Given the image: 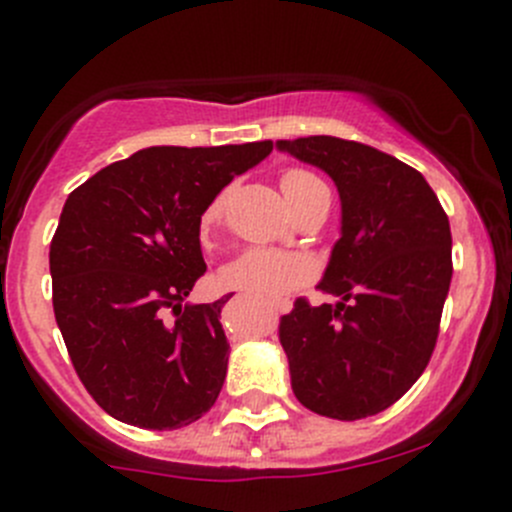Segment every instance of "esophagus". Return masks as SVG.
Returning a JSON list of instances; mask_svg holds the SVG:
<instances>
[{"instance_id":"esophagus-1","label":"esophagus","mask_w":512,"mask_h":512,"mask_svg":"<svg viewBox=\"0 0 512 512\" xmlns=\"http://www.w3.org/2000/svg\"><path fill=\"white\" fill-rule=\"evenodd\" d=\"M290 302H287V300H282V302H275V310L277 312H290Z\"/></svg>"}]
</instances>
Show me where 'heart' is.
Instances as JSON below:
<instances>
[{
  "label": "heart",
  "mask_w": 512,
  "mask_h": 512,
  "mask_svg": "<svg viewBox=\"0 0 512 512\" xmlns=\"http://www.w3.org/2000/svg\"><path fill=\"white\" fill-rule=\"evenodd\" d=\"M282 195L287 197L292 210H300L305 202H310L312 197L325 195L327 187L317 180L315 175L305 170H287L280 177ZM222 210H225V195H217L210 205L205 207L200 217V235L207 237L217 227V222L222 220ZM310 262L300 255H290V252L280 250H255L242 252L240 257L230 262V265L222 270V282L232 290L250 292L255 297H282L290 290H295L297 285L310 277Z\"/></svg>",
  "instance_id": "obj_1"
}]
</instances>
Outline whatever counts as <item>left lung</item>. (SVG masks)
Returning <instances> with one entry per match:
<instances>
[{"label":"left lung","mask_w":512,"mask_h":512,"mask_svg":"<svg viewBox=\"0 0 512 512\" xmlns=\"http://www.w3.org/2000/svg\"><path fill=\"white\" fill-rule=\"evenodd\" d=\"M277 150L327 172L342 205L317 285L340 302L297 297L280 320L292 393L325 418H370L413 388L435 350L453 277L448 215L418 170L362 142L317 135Z\"/></svg>","instance_id":"left-lung-1"}]
</instances>
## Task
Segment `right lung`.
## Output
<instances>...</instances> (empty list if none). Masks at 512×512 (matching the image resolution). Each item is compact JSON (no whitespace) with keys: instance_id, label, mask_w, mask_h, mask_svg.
Wrapping results in <instances>:
<instances>
[{"instance_id":"right-lung-1","label":"right lung","mask_w":512,"mask_h":512,"mask_svg":"<svg viewBox=\"0 0 512 512\" xmlns=\"http://www.w3.org/2000/svg\"><path fill=\"white\" fill-rule=\"evenodd\" d=\"M272 142L147 147L64 202L49 245L52 305L72 365L99 408L127 425L177 430L215 405L230 295L190 305L205 275L200 217Z\"/></svg>"}]
</instances>
